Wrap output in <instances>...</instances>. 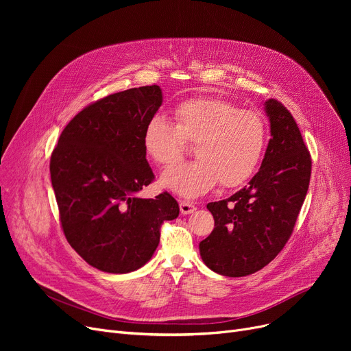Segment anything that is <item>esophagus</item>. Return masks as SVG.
<instances>
[{"mask_svg":"<svg viewBox=\"0 0 351 351\" xmlns=\"http://www.w3.org/2000/svg\"><path fill=\"white\" fill-rule=\"evenodd\" d=\"M179 208H180L182 215H191L196 210V206L193 204H191V202H186V200H180Z\"/></svg>","mask_w":351,"mask_h":351,"instance_id":"obj_1","label":"esophagus"}]
</instances>
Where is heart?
<instances>
[{
  "label": "heart",
  "mask_w": 351,
  "mask_h": 351,
  "mask_svg": "<svg viewBox=\"0 0 351 351\" xmlns=\"http://www.w3.org/2000/svg\"><path fill=\"white\" fill-rule=\"evenodd\" d=\"M175 125L154 117L143 129V151L160 166L178 163L195 143L193 162L165 171L162 188L185 199L208 193L220 180L225 188L245 183L259 165L267 141L265 118L220 98H192L173 109Z\"/></svg>",
  "instance_id": "heart-1"
}]
</instances>
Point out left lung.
<instances>
[{
  "label": "left lung",
  "mask_w": 351,
  "mask_h": 351,
  "mask_svg": "<svg viewBox=\"0 0 351 351\" xmlns=\"http://www.w3.org/2000/svg\"><path fill=\"white\" fill-rule=\"evenodd\" d=\"M270 141L249 185L208 204L215 229L199 243L202 261L213 271L242 278L269 265L287 243L304 202L311 158L300 129L276 99L265 102Z\"/></svg>",
  "instance_id": "obj_1"
}]
</instances>
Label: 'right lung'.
Here are the masks:
<instances>
[{
  "label": "right lung",
  "instance_id": "right-lung-1",
  "mask_svg": "<svg viewBox=\"0 0 351 351\" xmlns=\"http://www.w3.org/2000/svg\"><path fill=\"white\" fill-rule=\"evenodd\" d=\"M162 105L158 85L131 88L84 108L51 155V182L68 243L106 273H129L149 262L160 225L179 215L163 192L136 193L155 179L143 151V129Z\"/></svg>",
  "mask_w": 351,
  "mask_h": 351
}]
</instances>
